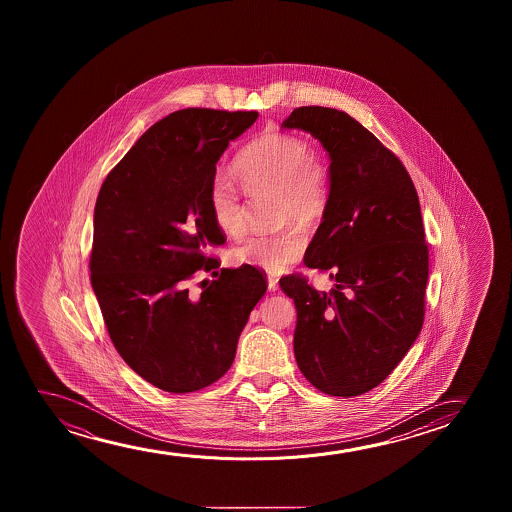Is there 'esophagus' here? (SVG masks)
Returning a JSON list of instances; mask_svg holds the SVG:
<instances>
[{
    "label": "esophagus",
    "instance_id": "1",
    "mask_svg": "<svg viewBox=\"0 0 512 512\" xmlns=\"http://www.w3.org/2000/svg\"><path fill=\"white\" fill-rule=\"evenodd\" d=\"M267 288H269V290H278V278H274V276H269V278H267Z\"/></svg>",
    "mask_w": 512,
    "mask_h": 512
}]
</instances>
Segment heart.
<instances>
[{
	"mask_svg": "<svg viewBox=\"0 0 512 512\" xmlns=\"http://www.w3.org/2000/svg\"><path fill=\"white\" fill-rule=\"evenodd\" d=\"M234 171L246 189L276 196L281 225L295 224L313 231L329 211V164L295 134L266 133L255 138L239 152ZM208 201L218 229L229 238L241 236L245 211L238 190L227 176H213ZM297 227L274 234H252L234 248L232 259L243 266L281 273L306 250V238Z\"/></svg>",
	"mask_w": 512,
	"mask_h": 512,
	"instance_id": "b5f03b06",
	"label": "heart"
}]
</instances>
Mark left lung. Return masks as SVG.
Segmentation results:
<instances>
[{
  "label": "left lung",
  "mask_w": 512,
  "mask_h": 512,
  "mask_svg": "<svg viewBox=\"0 0 512 512\" xmlns=\"http://www.w3.org/2000/svg\"><path fill=\"white\" fill-rule=\"evenodd\" d=\"M281 127L320 140L330 157V204L304 264L336 281L320 292L281 278L294 299V353L304 378L332 397L383 383L420 334L428 246L420 199L399 157L348 113L301 106Z\"/></svg>",
  "instance_id": "1"
}]
</instances>
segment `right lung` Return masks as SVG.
Segmentation results:
<instances>
[{"label":"right lung","instance_id":"right-lung-1","mask_svg":"<svg viewBox=\"0 0 512 512\" xmlns=\"http://www.w3.org/2000/svg\"><path fill=\"white\" fill-rule=\"evenodd\" d=\"M257 112L185 108L155 122L108 173L94 208L91 283L115 350L150 385L197 392L231 369L266 294L253 266L217 269L225 243L208 189L229 141ZM197 270L218 276L192 300ZM203 283V281H201Z\"/></svg>","mask_w":512,"mask_h":512}]
</instances>
